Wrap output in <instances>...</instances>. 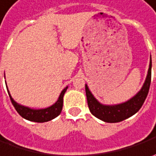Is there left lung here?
<instances>
[{
  "label": "left lung",
  "instance_id": "left-lung-1",
  "mask_svg": "<svg viewBox=\"0 0 156 156\" xmlns=\"http://www.w3.org/2000/svg\"><path fill=\"white\" fill-rule=\"evenodd\" d=\"M151 69H152V60L150 55L149 67L142 87L133 97L122 103L110 105L102 104L94 96V94L89 90L87 85L86 84L85 90L87 95V105L91 114L105 122L109 123L120 122L134 115L135 113L139 111L143 102L146 100L151 82Z\"/></svg>",
  "mask_w": 156,
  "mask_h": 156
}]
</instances>
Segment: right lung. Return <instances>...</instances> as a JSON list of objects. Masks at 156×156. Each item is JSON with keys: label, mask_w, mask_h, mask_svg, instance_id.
<instances>
[{"label": "right lung", "mask_w": 156, "mask_h": 156, "mask_svg": "<svg viewBox=\"0 0 156 156\" xmlns=\"http://www.w3.org/2000/svg\"><path fill=\"white\" fill-rule=\"evenodd\" d=\"M68 87H69V86L63 88V90L60 94L58 99L54 104L48 107V108H29L27 106H23V105L20 104L13 99V97L11 96V94L9 93L8 86H7V89H8V93H9L10 100L12 101V104L14 105L15 108L21 117H23L24 119L28 120L30 122H48V121H51L53 119H55V117H57L61 114L63 106V96H64L65 92L67 91Z\"/></svg>", "instance_id": "add662e5"}]
</instances>
